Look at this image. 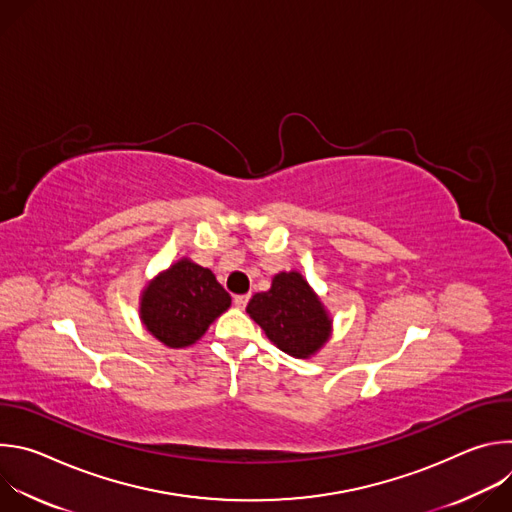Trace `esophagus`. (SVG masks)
I'll return each instance as SVG.
<instances>
[{
    "label": "esophagus",
    "instance_id": "esophagus-1",
    "mask_svg": "<svg viewBox=\"0 0 512 512\" xmlns=\"http://www.w3.org/2000/svg\"><path fill=\"white\" fill-rule=\"evenodd\" d=\"M247 302H249V296H235V300H233V304H235L239 310H243V308L247 306Z\"/></svg>",
    "mask_w": 512,
    "mask_h": 512
}]
</instances>
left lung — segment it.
Here are the masks:
<instances>
[{
    "label": "left lung",
    "instance_id": "1",
    "mask_svg": "<svg viewBox=\"0 0 512 512\" xmlns=\"http://www.w3.org/2000/svg\"><path fill=\"white\" fill-rule=\"evenodd\" d=\"M247 314L285 354L312 358L332 336V318L300 271H279L255 294Z\"/></svg>",
    "mask_w": 512,
    "mask_h": 512
}]
</instances>
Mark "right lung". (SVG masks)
Masks as SVG:
<instances>
[{
	"label": "right lung",
	"instance_id": "add662e5",
	"mask_svg": "<svg viewBox=\"0 0 512 512\" xmlns=\"http://www.w3.org/2000/svg\"><path fill=\"white\" fill-rule=\"evenodd\" d=\"M231 308V296L214 273L188 257L160 271L141 289L139 320L168 348H186Z\"/></svg>",
	"mask_w": 512,
	"mask_h": 512
}]
</instances>
